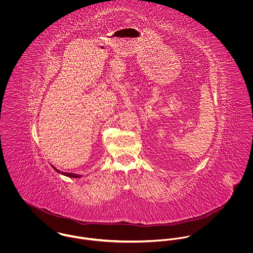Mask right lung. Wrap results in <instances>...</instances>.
<instances>
[{
  "label": "right lung",
  "mask_w": 253,
  "mask_h": 253,
  "mask_svg": "<svg viewBox=\"0 0 253 253\" xmlns=\"http://www.w3.org/2000/svg\"><path fill=\"white\" fill-rule=\"evenodd\" d=\"M53 168V169L55 170V171H57V172H59V173H61V174H63V175H65V176H68V177H73V178H78V177H81V175H78V174H74V173H67V172H61L60 170H58V169H56L54 167H52Z\"/></svg>",
  "instance_id": "obj_1"
}]
</instances>
